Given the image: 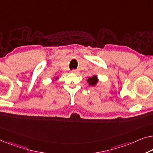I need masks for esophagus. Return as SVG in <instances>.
I'll list each match as a JSON object with an SVG mask.
<instances>
[{
    "mask_svg": "<svg viewBox=\"0 0 153 153\" xmlns=\"http://www.w3.org/2000/svg\"><path fill=\"white\" fill-rule=\"evenodd\" d=\"M71 72L73 73V74H77V73H78V71L76 70V69H74V70L71 71Z\"/></svg>",
    "mask_w": 153,
    "mask_h": 153,
    "instance_id": "34e87169",
    "label": "esophagus"
}]
</instances>
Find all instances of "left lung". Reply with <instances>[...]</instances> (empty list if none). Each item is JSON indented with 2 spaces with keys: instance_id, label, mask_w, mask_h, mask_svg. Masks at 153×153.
<instances>
[{
  "instance_id": "left-lung-1",
  "label": "left lung",
  "mask_w": 153,
  "mask_h": 153,
  "mask_svg": "<svg viewBox=\"0 0 153 153\" xmlns=\"http://www.w3.org/2000/svg\"><path fill=\"white\" fill-rule=\"evenodd\" d=\"M87 82L88 83V85L94 86L96 85L97 82H98V78H97V77L96 76H93L92 77H88Z\"/></svg>"
}]
</instances>
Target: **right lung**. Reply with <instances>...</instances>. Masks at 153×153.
<instances>
[{
    "label": "right lung",
    "instance_id": "obj_1",
    "mask_svg": "<svg viewBox=\"0 0 153 153\" xmlns=\"http://www.w3.org/2000/svg\"><path fill=\"white\" fill-rule=\"evenodd\" d=\"M56 79H58V77H56Z\"/></svg>",
    "mask_w": 153,
    "mask_h": 153
}]
</instances>
